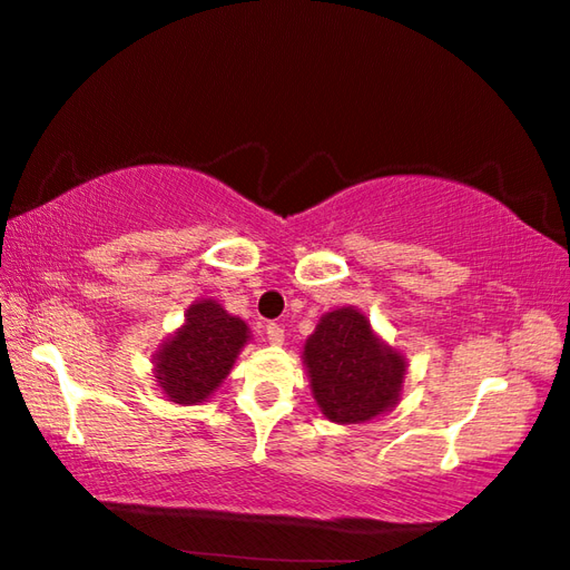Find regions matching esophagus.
<instances>
[{"instance_id": "obj_1", "label": "esophagus", "mask_w": 570, "mask_h": 570, "mask_svg": "<svg viewBox=\"0 0 570 570\" xmlns=\"http://www.w3.org/2000/svg\"><path fill=\"white\" fill-rule=\"evenodd\" d=\"M266 341H269L272 345H282L284 343V328H282V325H276V323L266 325Z\"/></svg>"}]
</instances>
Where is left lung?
Instances as JSON below:
<instances>
[{
    "label": "left lung",
    "instance_id": "left-lung-1",
    "mask_svg": "<svg viewBox=\"0 0 570 570\" xmlns=\"http://www.w3.org/2000/svg\"><path fill=\"white\" fill-rule=\"evenodd\" d=\"M313 399L335 423H365L399 404L406 357L355 306L325 313L304 345Z\"/></svg>",
    "mask_w": 570,
    "mask_h": 570
}]
</instances>
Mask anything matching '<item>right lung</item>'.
<instances>
[{"instance_id":"obj_1","label":"right lung","mask_w":570,"mask_h":570,"mask_svg":"<svg viewBox=\"0 0 570 570\" xmlns=\"http://www.w3.org/2000/svg\"><path fill=\"white\" fill-rule=\"evenodd\" d=\"M249 341L247 323L229 316L213 298H200L186 323L166 337L154 355V377L168 402L203 404L233 370Z\"/></svg>"}]
</instances>
